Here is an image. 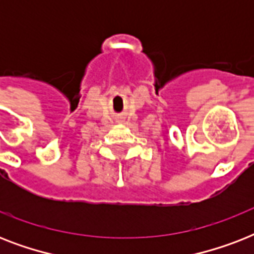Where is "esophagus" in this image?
<instances>
[{
	"instance_id": "1",
	"label": "esophagus",
	"mask_w": 254,
	"mask_h": 254,
	"mask_svg": "<svg viewBox=\"0 0 254 254\" xmlns=\"http://www.w3.org/2000/svg\"><path fill=\"white\" fill-rule=\"evenodd\" d=\"M116 123H123V119H117L116 120Z\"/></svg>"
}]
</instances>
